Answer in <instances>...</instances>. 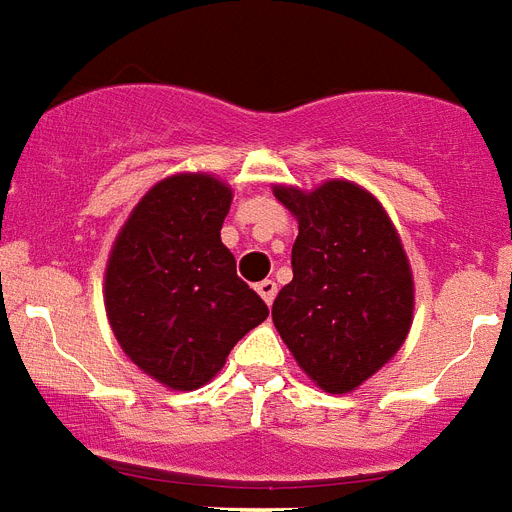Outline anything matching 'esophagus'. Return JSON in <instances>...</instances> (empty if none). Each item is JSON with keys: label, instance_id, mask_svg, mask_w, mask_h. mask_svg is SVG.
Instances as JSON below:
<instances>
[{"label": "esophagus", "instance_id": "34e87169", "mask_svg": "<svg viewBox=\"0 0 512 512\" xmlns=\"http://www.w3.org/2000/svg\"><path fill=\"white\" fill-rule=\"evenodd\" d=\"M276 291H278L276 281H260V283H257V294L263 296L268 307L273 304V299H276Z\"/></svg>", "mask_w": 512, "mask_h": 512}]
</instances>
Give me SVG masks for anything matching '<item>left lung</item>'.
<instances>
[{"label":"left lung","instance_id":"left-lung-1","mask_svg":"<svg viewBox=\"0 0 512 512\" xmlns=\"http://www.w3.org/2000/svg\"><path fill=\"white\" fill-rule=\"evenodd\" d=\"M273 195L299 221L276 330L309 380L351 393L409 336L414 278L401 236L377 197L346 179L312 192L276 184Z\"/></svg>","mask_w":512,"mask_h":512}]
</instances>
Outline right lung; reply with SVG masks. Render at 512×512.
Returning <instances> with one entry per match:
<instances>
[{
  "instance_id": "add662e5",
  "label": "right lung",
  "mask_w": 512,
  "mask_h": 512,
  "mask_svg": "<svg viewBox=\"0 0 512 512\" xmlns=\"http://www.w3.org/2000/svg\"><path fill=\"white\" fill-rule=\"evenodd\" d=\"M231 187L213 174L153 184L111 247L103 302L119 346L171 390H197L268 317L221 242Z\"/></svg>"
}]
</instances>
